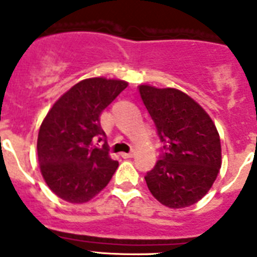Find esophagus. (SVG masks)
<instances>
[{
	"label": "esophagus",
	"mask_w": 257,
	"mask_h": 257,
	"mask_svg": "<svg viewBox=\"0 0 257 257\" xmlns=\"http://www.w3.org/2000/svg\"><path fill=\"white\" fill-rule=\"evenodd\" d=\"M134 154H135V153H134V152H130V153H122L121 156L123 157V158H133Z\"/></svg>",
	"instance_id": "obj_1"
}]
</instances>
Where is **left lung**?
Instances as JSON below:
<instances>
[{"label": "left lung", "mask_w": 257, "mask_h": 257, "mask_svg": "<svg viewBox=\"0 0 257 257\" xmlns=\"http://www.w3.org/2000/svg\"><path fill=\"white\" fill-rule=\"evenodd\" d=\"M139 92L163 143L161 158L147 172V185L162 205L189 207L207 194L221 167L216 126L180 90L140 85Z\"/></svg>", "instance_id": "obj_1"}]
</instances>
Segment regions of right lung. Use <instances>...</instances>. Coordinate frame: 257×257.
Segmentation results:
<instances>
[{
  "mask_svg": "<svg viewBox=\"0 0 257 257\" xmlns=\"http://www.w3.org/2000/svg\"><path fill=\"white\" fill-rule=\"evenodd\" d=\"M128 83L104 77L83 79L61 95L38 131L37 156L47 187L69 203H85L108 185L118 167L105 148L104 109Z\"/></svg>",
  "mask_w": 257,
  "mask_h": 257,
  "instance_id": "right-lung-1",
  "label": "right lung"
}]
</instances>
